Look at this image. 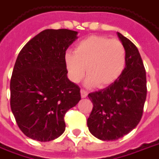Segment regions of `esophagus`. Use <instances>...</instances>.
Masks as SVG:
<instances>
[{
  "mask_svg": "<svg viewBox=\"0 0 159 159\" xmlns=\"http://www.w3.org/2000/svg\"><path fill=\"white\" fill-rule=\"evenodd\" d=\"M81 96H82V98H86L88 96V92L83 90V89H81Z\"/></svg>",
  "mask_w": 159,
  "mask_h": 159,
  "instance_id": "esophagus-1",
  "label": "esophagus"
}]
</instances>
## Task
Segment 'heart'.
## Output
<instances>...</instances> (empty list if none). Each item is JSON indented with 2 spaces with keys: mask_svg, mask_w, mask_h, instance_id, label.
I'll use <instances>...</instances> for the list:
<instances>
[{
  "mask_svg": "<svg viewBox=\"0 0 159 159\" xmlns=\"http://www.w3.org/2000/svg\"><path fill=\"white\" fill-rule=\"evenodd\" d=\"M64 60L68 76L73 83H79L87 70L88 85L104 88L115 83L123 73L126 50L119 39L90 36L76 43L73 53H66Z\"/></svg>",
  "mask_w": 159,
  "mask_h": 159,
  "instance_id": "obj_1",
  "label": "heart"
}]
</instances>
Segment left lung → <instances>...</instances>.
<instances>
[{
    "label": "left lung",
    "instance_id": "obj_1",
    "mask_svg": "<svg viewBox=\"0 0 159 159\" xmlns=\"http://www.w3.org/2000/svg\"><path fill=\"white\" fill-rule=\"evenodd\" d=\"M126 50V65L115 83L89 94L93 104L88 119L92 135L102 141L120 138L138 125L147 97L146 70L136 46L117 33Z\"/></svg>",
    "mask_w": 159,
    "mask_h": 159
}]
</instances>
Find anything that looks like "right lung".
Here are the masks:
<instances>
[{
    "instance_id": "right-lung-1",
    "label": "right lung",
    "mask_w": 159,
    "mask_h": 159,
    "mask_svg": "<svg viewBox=\"0 0 159 159\" xmlns=\"http://www.w3.org/2000/svg\"><path fill=\"white\" fill-rule=\"evenodd\" d=\"M69 29H45L26 43L11 78V109L20 130L39 142L63 134L64 116L81 100L67 77L65 54L77 39Z\"/></svg>"
}]
</instances>
